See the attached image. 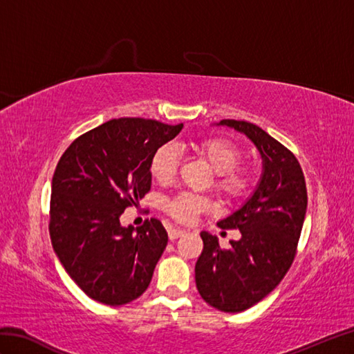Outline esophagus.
<instances>
[{
  "instance_id": "34e87169",
  "label": "esophagus",
  "mask_w": 354,
  "mask_h": 354,
  "mask_svg": "<svg viewBox=\"0 0 354 354\" xmlns=\"http://www.w3.org/2000/svg\"><path fill=\"white\" fill-rule=\"evenodd\" d=\"M185 232H187V231H185V230H181V228H170V230H169V239L173 242V240H176L178 237L184 236Z\"/></svg>"
}]
</instances>
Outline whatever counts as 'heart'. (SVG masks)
<instances>
[{
	"instance_id": "b5f03b06",
	"label": "heart",
	"mask_w": 354,
	"mask_h": 354,
	"mask_svg": "<svg viewBox=\"0 0 354 354\" xmlns=\"http://www.w3.org/2000/svg\"><path fill=\"white\" fill-rule=\"evenodd\" d=\"M196 153L205 160L214 170V185L227 199H239L246 193L251 178L245 167H240L242 160L239 147L225 138H205L194 145ZM178 169V153L173 146L164 145L155 150L150 160V173L158 183L167 184L175 176ZM212 207L208 198L190 192L178 193L164 202V209L173 219L179 222H192L196 216Z\"/></svg>"
}]
</instances>
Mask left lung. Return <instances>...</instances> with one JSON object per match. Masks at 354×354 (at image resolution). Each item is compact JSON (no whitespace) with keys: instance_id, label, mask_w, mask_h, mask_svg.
<instances>
[{"instance_id":"left-lung-1","label":"left lung","mask_w":354,"mask_h":354,"mask_svg":"<svg viewBox=\"0 0 354 354\" xmlns=\"http://www.w3.org/2000/svg\"><path fill=\"white\" fill-rule=\"evenodd\" d=\"M219 124L245 133L263 160L252 196L217 223L222 230H239L242 237L223 250L216 236L202 231L204 250L194 268L201 297L217 310L237 313L269 295L289 270L306 217L307 189L295 155L261 127L239 120Z\"/></svg>"}]
</instances>
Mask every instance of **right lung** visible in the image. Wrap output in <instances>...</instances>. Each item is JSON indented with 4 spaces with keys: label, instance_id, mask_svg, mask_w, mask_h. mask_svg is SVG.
Returning a JSON list of instances; mask_svg holds the SVG:
<instances>
[{
    "label": "right lung",
    "instance_id": "obj_1",
    "mask_svg": "<svg viewBox=\"0 0 354 354\" xmlns=\"http://www.w3.org/2000/svg\"><path fill=\"white\" fill-rule=\"evenodd\" d=\"M183 127L114 118L80 135L59 160L51 181V245L95 301L127 304L149 288L167 231L155 217L137 230L124 228L120 216L149 193L152 155Z\"/></svg>",
    "mask_w": 354,
    "mask_h": 354
}]
</instances>
